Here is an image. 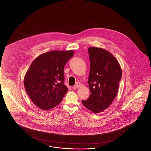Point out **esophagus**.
<instances>
[{
    "mask_svg": "<svg viewBox=\"0 0 151 151\" xmlns=\"http://www.w3.org/2000/svg\"><path fill=\"white\" fill-rule=\"evenodd\" d=\"M81 85V83L80 82H77L73 86V90H76L78 88L80 87Z\"/></svg>",
    "mask_w": 151,
    "mask_h": 151,
    "instance_id": "esophagus-1",
    "label": "esophagus"
}]
</instances>
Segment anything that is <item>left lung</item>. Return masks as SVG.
<instances>
[{
  "label": "left lung",
  "mask_w": 151,
  "mask_h": 151,
  "mask_svg": "<svg viewBox=\"0 0 151 151\" xmlns=\"http://www.w3.org/2000/svg\"><path fill=\"white\" fill-rule=\"evenodd\" d=\"M90 70L88 80L91 94L83 105L95 114L104 111L117 94L122 70L117 60L108 51L99 47L88 49Z\"/></svg>",
  "instance_id": "1"
}]
</instances>
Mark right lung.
<instances>
[{"instance_id": "right-lung-1", "label": "right lung", "mask_w": 151, "mask_h": 151, "mask_svg": "<svg viewBox=\"0 0 151 151\" xmlns=\"http://www.w3.org/2000/svg\"><path fill=\"white\" fill-rule=\"evenodd\" d=\"M73 51H51L37 56L24 79L28 96L40 109L55 107L63 100L68 88L64 85V66Z\"/></svg>"}]
</instances>
